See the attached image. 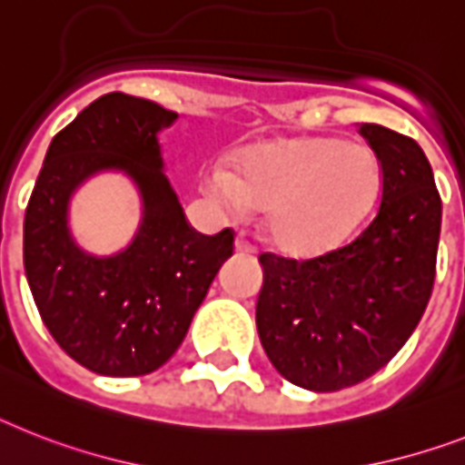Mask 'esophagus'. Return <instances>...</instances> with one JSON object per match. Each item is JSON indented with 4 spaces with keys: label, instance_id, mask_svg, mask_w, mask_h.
<instances>
[{
    "label": "esophagus",
    "instance_id": "34e87169",
    "mask_svg": "<svg viewBox=\"0 0 465 465\" xmlns=\"http://www.w3.org/2000/svg\"><path fill=\"white\" fill-rule=\"evenodd\" d=\"M236 252H241V255H251V252H255V248H252L245 239H236Z\"/></svg>",
    "mask_w": 465,
    "mask_h": 465
}]
</instances>
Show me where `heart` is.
I'll return each instance as SVG.
<instances>
[{"mask_svg":"<svg viewBox=\"0 0 465 465\" xmlns=\"http://www.w3.org/2000/svg\"><path fill=\"white\" fill-rule=\"evenodd\" d=\"M205 193L226 213L265 210L270 239L293 255L341 245L375 207L382 162L365 143L305 135L255 145L232 169L210 164Z\"/></svg>","mask_w":465,"mask_h":465,"instance_id":"heart-1","label":"heart"}]
</instances>
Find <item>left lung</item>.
I'll return each mask as SVG.
<instances>
[{
    "instance_id": "obj_1",
    "label": "left lung",
    "mask_w": 465,
    "mask_h": 465,
    "mask_svg": "<svg viewBox=\"0 0 465 465\" xmlns=\"http://www.w3.org/2000/svg\"><path fill=\"white\" fill-rule=\"evenodd\" d=\"M361 135L382 162L370 224L320 258L260 255V341L279 375L311 391L353 387L390 363L435 284L441 200L428 157L413 138L380 124H361Z\"/></svg>"
}]
</instances>
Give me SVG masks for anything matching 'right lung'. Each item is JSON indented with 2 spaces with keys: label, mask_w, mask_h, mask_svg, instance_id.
Here are the masks:
<instances>
[{
  "label": "right lung",
  "mask_w": 465,
  "mask_h": 465,
  "mask_svg": "<svg viewBox=\"0 0 465 465\" xmlns=\"http://www.w3.org/2000/svg\"><path fill=\"white\" fill-rule=\"evenodd\" d=\"M179 119L157 102L109 93L52 138L25 207L24 265L54 341L97 375L138 377L164 365L233 252V232L191 229L169 183L160 131ZM102 171L142 195V224L124 252L93 256L74 243L70 198Z\"/></svg>",
  "instance_id": "add662e5"
}]
</instances>
